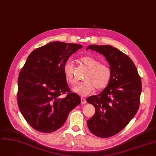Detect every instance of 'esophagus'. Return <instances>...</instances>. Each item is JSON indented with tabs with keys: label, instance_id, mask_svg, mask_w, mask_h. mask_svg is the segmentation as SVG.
<instances>
[{
	"label": "esophagus",
	"instance_id": "1",
	"mask_svg": "<svg viewBox=\"0 0 156 156\" xmlns=\"http://www.w3.org/2000/svg\"><path fill=\"white\" fill-rule=\"evenodd\" d=\"M81 103H83V104H86V100L85 98H81Z\"/></svg>",
	"mask_w": 156,
	"mask_h": 156
}]
</instances>
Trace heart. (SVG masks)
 Returning <instances> with one entry per match:
<instances>
[{"instance_id": "obj_1", "label": "heart", "mask_w": 156, "mask_h": 156, "mask_svg": "<svg viewBox=\"0 0 156 156\" xmlns=\"http://www.w3.org/2000/svg\"><path fill=\"white\" fill-rule=\"evenodd\" d=\"M80 61L88 71L84 77L85 81L73 87L74 92L85 96L93 93L95 87L97 90H101L107 86L112 77V71L108 65L100 63L98 60L89 56L80 58ZM63 73L66 80L69 84L73 85L76 83L73 66L70 60L65 63Z\"/></svg>"}]
</instances>
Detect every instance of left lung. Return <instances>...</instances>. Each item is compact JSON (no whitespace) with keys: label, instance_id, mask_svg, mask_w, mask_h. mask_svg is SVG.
I'll return each instance as SVG.
<instances>
[{"label":"left lung","instance_id":"obj_1","mask_svg":"<svg viewBox=\"0 0 156 156\" xmlns=\"http://www.w3.org/2000/svg\"><path fill=\"white\" fill-rule=\"evenodd\" d=\"M105 57L112 71L109 84L100 93L89 96L87 102L95 108L94 115L87 121L94 135L108 138L124 128L136 114L142 92V81L131 59L109 45H90Z\"/></svg>","mask_w":156,"mask_h":156}]
</instances>
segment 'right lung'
<instances>
[{
	"label": "right lung",
	"instance_id": "obj_1",
	"mask_svg": "<svg viewBox=\"0 0 156 156\" xmlns=\"http://www.w3.org/2000/svg\"><path fill=\"white\" fill-rule=\"evenodd\" d=\"M82 48L79 44L55 41L35 49L28 56L19 74L18 103L25 120L35 130L55 131L80 103V96L70 92L63 66Z\"/></svg>",
	"mask_w": 156,
	"mask_h": 156
}]
</instances>
